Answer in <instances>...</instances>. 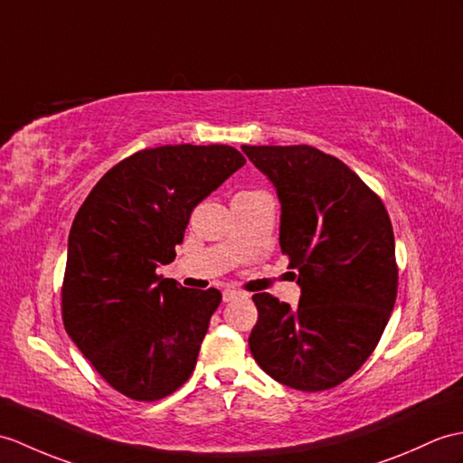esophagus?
<instances>
[{"mask_svg": "<svg viewBox=\"0 0 463 463\" xmlns=\"http://www.w3.org/2000/svg\"><path fill=\"white\" fill-rule=\"evenodd\" d=\"M239 296H241V292H236V289L229 288L222 292V302H232V299H236Z\"/></svg>", "mask_w": 463, "mask_h": 463, "instance_id": "1", "label": "esophagus"}]
</instances>
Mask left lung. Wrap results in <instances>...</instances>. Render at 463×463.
<instances>
[{"label": "left lung", "instance_id": "obj_1", "mask_svg": "<svg viewBox=\"0 0 463 463\" xmlns=\"http://www.w3.org/2000/svg\"><path fill=\"white\" fill-rule=\"evenodd\" d=\"M282 203L280 249L302 298L296 309L254 294V361L296 391L347 381L371 357L392 314L399 266L381 197L341 159L311 146H242Z\"/></svg>", "mask_w": 463, "mask_h": 463}]
</instances>
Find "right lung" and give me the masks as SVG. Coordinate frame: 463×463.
Segmentation results:
<instances>
[{
	"instance_id": "add662e5",
	"label": "right lung",
	"mask_w": 463,
	"mask_h": 463,
	"mask_svg": "<svg viewBox=\"0 0 463 463\" xmlns=\"http://www.w3.org/2000/svg\"><path fill=\"white\" fill-rule=\"evenodd\" d=\"M244 164L239 149L219 144L139 149L106 171L72 221L62 324L128 399H165L195 369L222 296L156 270L175 258L193 209Z\"/></svg>"
}]
</instances>
